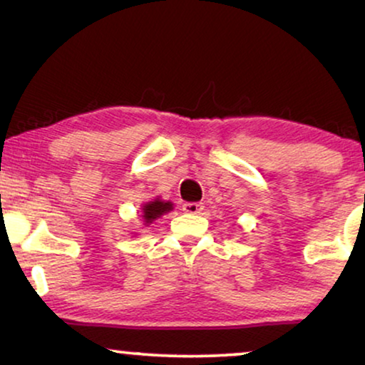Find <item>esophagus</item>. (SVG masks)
I'll use <instances>...</instances> for the list:
<instances>
[{
	"label": "esophagus",
	"mask_w": 365,
	"mask_h": 365,
	"mask_svg": "<svg viewBox=\"0 0 365 365\" xmlns=\"http://www.w3.org/2000/svg\"><path fill=\"white\" fill-rule=\"evenodd\" d=\"M202 210H203V203H197V202L183 203V212L187 213H200Z\"/></svg>",
	"instance_id": "obj_1"
}]
</instances>
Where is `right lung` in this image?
<instances>
[{"instance_id": "right-lung-1", "label": "right lung", "mask_w": 365, "mask_h": 365, "mask_svg": "<svg viewBox=\"0 0 365 365\" xmlns=\"http://www.w3.org/2000/svg\"><path fill=\"white\" fill-rule=\"evenodd\" d=\"M168 210H172V203L170 202H160V200H155V202H148L147 205L143 207V218L147 223H152L155 218L163 215V213H167Z\"/></svg>"}]
</instances>
